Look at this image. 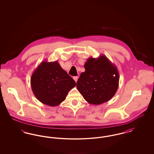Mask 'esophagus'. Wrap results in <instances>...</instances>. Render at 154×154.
I'll return each instance as SVG.
<instances>
[{"mask_svg":"<svg viewBox=\"0 0 154 154\" xmlns=\"http://www.w3.org/2000/svg\"><path fill=\"white\" fill-rule=\"evenodd\" d=\"M78 77L77 76H75V77H73V79L74 80V81H75V82H77V80H78Z\"/></svg>","mask_w":154,"mask_h":154,"instance_id":"1","label":"esophagus"}]
</instances>
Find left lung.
Returning a JSON list of instances; mask_svg holds the SVG:
<instances>
[{
	"mask_svg": "<svg viewBox=\"0 0 154 154\" xmlns=\"http://www.w3.org/2000/svg\"><path fill=\"white\" fill-rule=\"evenodd\" d=\"M84 66L85 71L81 73L77 88L85 100L95 105L110 100L119 86L117 66L104 55L89 58Z\"/></svg>",
	"mask_w": 154,
	"mask_h": 154,
	"instance_id": "left-lung-1",
	"label": "left lung"
}]
</instances>
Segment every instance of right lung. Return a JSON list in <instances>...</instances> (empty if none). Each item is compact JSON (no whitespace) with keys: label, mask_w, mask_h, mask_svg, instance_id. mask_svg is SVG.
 <instances>
[{"label":"right lung","mask_w":154,"mask_h":154,"mask_svg":"<svg viewBox=\"0 0 154 154\" xmlns=\"http://www.w3.org/2000/svg\"><path fill=\"white\" fill-rule=\"evenodd\" d=\"M30 84L37 99L51 107L63 102L68 92L76 85L58 61L42 62L32 74Z\"/></svg>","instance_id":"obj_1"}]
</instances>
